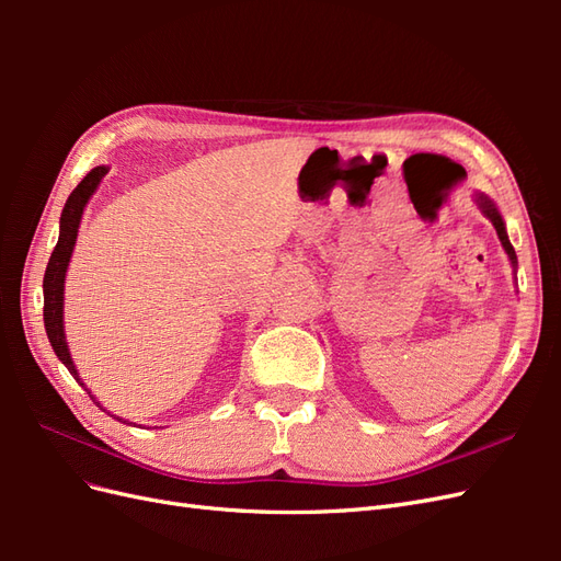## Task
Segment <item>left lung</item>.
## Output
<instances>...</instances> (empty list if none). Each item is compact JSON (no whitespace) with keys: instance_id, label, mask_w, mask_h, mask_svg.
<instances>
[{"instance_id":"left-lung-1","label":"left lung","mask_w":561,"mask_h":561,"mask_svg":"<svg viewBox=\"0 0 561 561\" xmlns=\"http://www.w3.org/2000/svg\"><path fill=\"white\" fill-rule=\"evenodd\" d=\"M478 201H480V206H482V213L489 217V222L494 225V229H496V233H499V239H501V243H503V248H505V252H507V257H511V260H513V264H515V262H517V257H515V250H513L511 241H507V233H505V227H503V219H501L499 210L494 208V203H491L486 196H480Z\"/></svg>"}]
</instances>
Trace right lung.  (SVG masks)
<instances>
[{"label":"right lung","mask_w":561,"mask_h":561,"mask_svg":"<svg viewBox=\"0 0 561 561\" xmlns=\"http://www.w3.org/2000/svg\"><path fill=\"white\" fill-rule=\"evenodd\" d=\"M105 175H107V168H103V165L93 168V171L77 184V190L70 194V198H67L62 215H60L58 243H56L54 252H50V260H48L46 274H44V325H46L48 342H50V346H54L58 360H62V365L70 369V375L77 381H79L77 369H75V363L70 358V351H67L65 332H62L65 271H67V264H70V257H72L75 241H77V229H79V219L83 215V208H87L91 194L95 192V186L100 184V180H103ZM89 396H91V390H89ZM91 400L100 407V402L93 396H91ZM118 421H122V419H118Z\"/></svg>","instance_id":"1"}]
</instances>
